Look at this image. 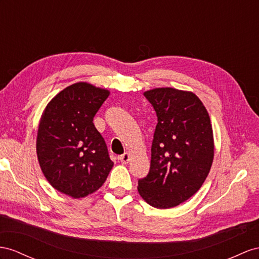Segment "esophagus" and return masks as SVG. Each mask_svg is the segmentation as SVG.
<instances>
[{
    "mask_svg": "<svg viewBox=\"0 0 259 259\" xmlns=\"http://www.w3.org/2000/svg\"><path fill=\"white\" fill-rule=\"evenodd\" d=\"M129 160H130V155H129V153H127V152L119 156V161H120L122 164H127L129 162Z\"/></svg>",
    "mask_w": 259,
    "mask_h": 259,
    "instance_id": "obj_1",
    "label": "esophagus"
}]
</instances>
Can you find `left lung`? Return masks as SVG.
I'll use <instances>...</instances> for the list:
<instances>
[{"instance_id": "8db88e82", "label": "left lung", "mask_w": 259, "mask_h": 259, "mask_svg": "<svg viewBox=\"0 0 259 259\" xmlns=\"http://www.w3.org/2000/svg\"><path fill=\"white\" fill-rule=\"evenodd\" d=\"M157 117L148 175L139 194L152 207L168 209L194 196L207 178L214 145L207 109L194 93L162 88L144 93Z\"/></svg>"}]
</instances>
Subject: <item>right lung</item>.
<instances>
[{
	"label": "right lung",
	"instance_id": "obj_1",
	"mask_svg": "<svg viewBox=\"0 0 259 259\" xmlns=\"http://www.w3.org/2000/svg\"><path fill=\"white\" fill-rule=\"evenodd\" d=\"M109 96L89 83L68 86L51 99L39 122L37 156L44 175L72 198L94 193L114 163L93 118Z\"/></svg>",
	"mask_w": 259,
	"mask_h": 259
}]
</instances>
